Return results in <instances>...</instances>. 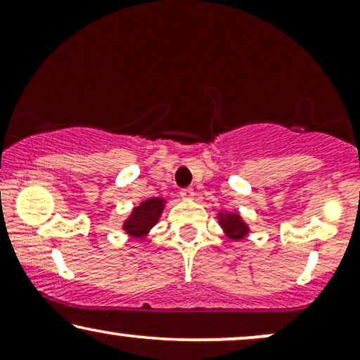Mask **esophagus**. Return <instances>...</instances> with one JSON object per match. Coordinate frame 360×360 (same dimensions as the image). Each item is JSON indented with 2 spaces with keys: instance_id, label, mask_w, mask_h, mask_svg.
Here are the masks:
<instances>
[{
  "instance_id": "1",
  "label": "esophagus",
  "mask_w": 360,
  "mask_h": 360,
  "mask_svg": "<svg viewBox=\"0 0 360 360\" xmlns=\"http://www.w3.org/2000/svg\"><path fill=\"white\" fill-rule=\"evenodd\" d=\"M180 196L184 200H191L195 196V191H193V188H184L180 191Z\"/></svg>"
}]
</instances>
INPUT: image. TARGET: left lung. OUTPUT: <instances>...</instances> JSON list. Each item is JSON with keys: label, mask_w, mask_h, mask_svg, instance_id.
<instances>
[{"label": "left lung", "mask_w": 360, "mask_h": 360, "mask_svg": "<svg viewBox=\"0 0 360 360\" xmlns=\"http://www.w3.org/2000/svg\"><path fill=\"white\" fill-rule=\"evenodd\" d=\"M218 223L226 234V238L233 240H240L250 233L249 224L245 223L238 211L236 213H228V211H219L218 213Z\"/></svg>", "instance_id": "8db88e82"}]
</instances>
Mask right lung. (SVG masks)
I'll return each instance as SVG.
<instances>
[{
	"label": "right lung",
	"instance_id": "1",
	"mask_svg": "<svg viewBox=\"0 0 360 360\" xmlns=\"http://www.w3.org/2000/svg\"><path fill=\"white\" fill-rule=\"evenodd\" d=\"M167 200L164 198H147L134 206L131 214L122 223L124 233L134 240H144L149 236L150 229L159 223L162 213H164Z\"/></svg>",
	"mask_w": 360,
	"mask_h": 360
}]
</instances>
